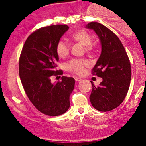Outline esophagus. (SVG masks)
<instances>
[{
    "label": "esophagus",
    "mask_w": 146,
    "mask_h": 146,
    "mask_svg": "<svg viewBox=\"0 0 146 146\" xmlns=\"http://www.w3.org/2000/svg\"><path fill=\"white\" fill-rule=\"evenodd\" d=\"M75 80H76V82H79L81 80V78H78V77H76L75 78Z\"/></svg>",
    "instance_id": "obj_1"
}]
</instances>
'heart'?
<instances>
[{
  "instance_id": "obj_1",
  "label": "heart",
  "mask_w": 146,
  "mask_h": 146,
  "mask_svg": "<svg viewBox=\"0 0 146 146\" xmlns=\"http://www.w3.org/2000/svg\"><path fill=\"white\" fill-rule=\"evenodd\" d=\"M71 38L76 42L84 46L85 51L88 52L93 51L94 46L92 45V37L90 33L85 30H78L73 32ZM56 51L57 55L60 58H65L67 56L70 51V45L64 39H61L57 42L56 46ZM88 66V62L85 60L73 58L66 64L68 70L77 75H82L85 71V67Z\"/></svg>"
}]
</instances>
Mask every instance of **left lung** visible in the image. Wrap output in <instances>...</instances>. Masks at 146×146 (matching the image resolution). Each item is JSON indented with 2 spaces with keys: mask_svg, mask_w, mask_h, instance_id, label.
<instances>
[{
  "mask_svg": "<svg viewBox=\"0 0 146 146\" xmlns=\"http://www.w3.org/2000/svg\"><path fill=\"white\" fill-rule=\"evenodd\" d=\"M93 29L99 37L102 52L92 73L102 78L99 86L92 83L90 100L95 109L109 111L120 105L126 96L131 78V67L124 47L111 30L97 22L86 25Z\"/></svg>",
  "mask_w": 146,
  "mask_h": 146,
  "instance_id": "obj_1",
  "label": "left lung"
}]
</instances>
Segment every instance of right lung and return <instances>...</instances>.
<instances>
[{"label": "right lung", "mask_w": 146, "mask_h": 146, "mask_svg": "<svg viewBox=\"0 0 146 146\" xmlns=\"http://www.w3.org/2000/svg\"><path fill=\"white\" fill-rule=\"evenodd\" d=\"M68 29L66 25H56L36 29L25 41L19 59V75L28 98L39 111L51 117L68 110L74 89L73 78L62 76L61 81L51 82L52 76L63 75L56 70V46Z\"/></svg>", "instance_id": "right-lung-1"}]
</instances>
